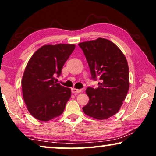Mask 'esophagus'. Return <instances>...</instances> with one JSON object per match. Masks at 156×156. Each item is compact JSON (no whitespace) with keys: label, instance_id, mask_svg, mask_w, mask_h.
Listing matches in <instances>:
<instances>
[{"label":"esophagus","instance_id":"34e87169","mask_svg":"<svg viewBox=\"0 0 156 156\" xmlns=\"http://www.w3.org/2000/svg\"><path fill=\"white\" fill-rule=\"evenodd\" d=\"M82 89H75V88H72V92L73 94L80 93V92H82Z\"/></svg>","mask_w":156,"mask_h":156}]
</instances>
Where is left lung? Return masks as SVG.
Segmentation results:
<instances>
[{
	"instance_id": "1",
	"label": "left lung",
	"mask_w": 156,
	"mask_h": 156,
	"mask_svg": "<svg viewBox=\"0 0 156 156\" xmlns=\"http://www.w3.org/2000/svg\"><path fill=\"white\" fill-rule=\"evenodd\" d=\"M78 44L86 57L91 78L100 80L97 88L87 89L89 100L83 112L98 120L110 118L120 109L129 89L125 55L114 42L104 38Z\"/></svg>"
}]
</instances>
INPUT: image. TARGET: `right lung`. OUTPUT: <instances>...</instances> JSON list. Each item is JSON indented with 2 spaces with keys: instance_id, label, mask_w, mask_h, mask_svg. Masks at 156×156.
I'll return each mask as SVG.
<instances>
[{
  "instance_id": "1",
  "label": "right lung",
  "mask_w": 156,
  "mask_h": 156,
  "mask_svg": "<svg viewBox=\"0 0 156 156\" xmlns=\"http://www.w3.org/2000/svg\"><path fill=\"white\" fill-rule=\"evenodd\" d=\"M75 45L46 44L30 59L22 79L23 96L34 118L48 121L60 116L71 97V89L55 82Z\"/></svg>"
}]
</instances>
